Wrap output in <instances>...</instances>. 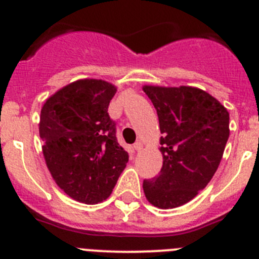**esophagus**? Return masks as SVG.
Listing matches in <instances>:
<instances>
[{
  "label": "esophagus",
  "instance_id": "esophagus-1",
  "mask_svg": "<svg viewBox=\"0 0 259 259\" xmlns=\"http://www.w3.org/2000/svg\"><path fill=\"white\" fill-rule=\"evenodd\" d=\"M133 146H134V149H135V150H137V151H140V150H142V149H143V144H142V143H140V142H137Z\"/></svg>",
  "mask_w": 259,
  "mask_h": 259
}]
</instances>
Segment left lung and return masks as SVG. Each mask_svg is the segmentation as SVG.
<instances>
[{"label": "left lung", "mask_w": 259, "mask_h": 259, "mask_svg": "<svg viewBox=\"0 0 259 259\" xmlns=\"http://www.w3.org/2000/svg\"><path fill=\"white\" fill-rule=\"evenodd\" d=\"M159 117L163 166L143 182L146 199L161 209L192 200L213 178L229 138V113L200 89L144 86Z\"/></svg>", "instance_id": "1"}]
</instances>
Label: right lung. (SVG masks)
I'll use <instances>...</instances> for the list:
<instances>
[{"mask_svg":"<svg viewBox=\"0 0 259 259\" xmlns=\"http://www.w3.org/2000/svg\"><path fill=\"white\" fill-rule=\"evenodd\" d=\"M115 93L106 81L77 80L50 96L41 109L46 165L56 184L77 202L105 200L129 160L108 113Z\"/></svg>","mask_w":259,"mask_h":259,"instance_id":"1","label":"right lung"}]
</instances>
